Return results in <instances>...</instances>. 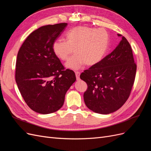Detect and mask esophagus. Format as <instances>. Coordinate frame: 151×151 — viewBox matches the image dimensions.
I'll use <instances>...</instances> for the list:
<instances>
[{
    "instance_id": "1",
    "label": "esophagus",
    "mask_w": 151,
    "mask_h": 151,
    "mask_svg": "<svg viewBox=\"0 0 151 151\" xmlns=\"http://www.w3.org/2000/svg\"><path fill=\"white\" fill-rule=\"evenodd\" d=\"M75 73H76V76L77 80V81L79 80V79H80V72H76Z\"/></svg>"
}]
</instances>
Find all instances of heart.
Instances as JSON below:
<instances>
[{"instance_id": "heart-1", "label": "heart", "mask_w": 151, "mask_h": 151, "mask_svg": "<svg viewBox=\"0 0 151 151\" xmlns=\"http://www.w3.org/2000/svg\"><path fill=\"white\" fill-rule=\"evenodd\" d=\"M66 40L55 41L52 49L55 56L66 60L74 51L75 54L65 63V67L79 69L84 63L96 65L106 55L109 47V36L104 29H96L86 26H77L65 34Z\"/></svg>"}]
</instances>
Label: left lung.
Returning <instances> with one entry per match:
<instances>
[{
    "label": "left lung",
    "instance_id": "obj_1",
    "mask_svg": "<svg viewBox=\"0 0 151 151\" xmlns=\"http://www.w3.org/2000/svg\"><path fill=\"white\" fill-rule=\"evenodd\" d=\"M118 36L122 40L115 49L80 76L88 85L84 103L97 113L106 115L120 108L129 98L134 83L137 65L132 48L124 36Z\"/></svg>",
    "mask_w": 151,
    "mask_h": 151
}]
</instances>
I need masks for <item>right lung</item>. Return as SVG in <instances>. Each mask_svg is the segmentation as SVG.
Returning <instances> with one entry per match:
<instances>
[{"label": "right lung", "instance_id": "obj_1", "mask_svg": "<svg viewBox=\"0 0 151 151\" xmlns=\"http://www.w3.org/2000/svg\"><path fill=\"white\" fill-rule=\"evenodd\" d=\"M67 25L40 27L28 36L18 52L16 82L26 103L35 112L45 115L60 109L67 91L76 80L74 71L64 70L52 49Z\"/></svg>", "mask_w": 151, "mask_h": 151}]
</instances>
